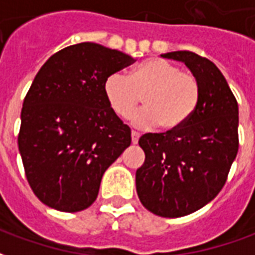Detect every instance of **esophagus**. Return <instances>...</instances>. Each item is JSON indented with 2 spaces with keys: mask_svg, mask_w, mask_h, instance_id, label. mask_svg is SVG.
<instances>
[{
  "mask_svg": "<svg viewBox=\"0 0 255 255\" xmlns=\"http://www.w3.org/2000/svg\"><path fill=\"white\" fill-rule=\"evenodd\" d=\"M139 136H140V135H139V133L136 132V131H132V132H131V140H132V143H133V144L138 143Z\"/></svg>",
  "mask_w": 255,
  "mask_h": 255,
  "instance_id": "obj_1",
  "label": "esophagus"
}]
</instances>
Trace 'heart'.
<instances>
[{"mask_svg":"<svg viewBox=\"0 0 255 255\" xmlns=\"http://www.w3.org/2000/svg\"><path fill=\"white\" fill-rule=\"evenodd\" d=\"M104 93L112 111L127 119L143 95V109L132 116L139 128L175 131L194 115L199 102V83L190 72H182L164 58H149L133 68L128 76L112 73L104 84Z\"/></svg>","mask_w":255,"mask_h":255,"instance_id":"1","label":"heart"}]
</instances>
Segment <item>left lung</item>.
<instances>
[{
	"label": "left lung",
	"mask_w": 255,
	"mask_h": 255,
	"mask_svg": "<svg viewBox=\"0 0 255 255\" xmlns=\"http://www.w3.org/2000/svg\"><path fill=\"white\" fill-rule=\"evenodd\" d=\"M161 57L186 64L199 83V102L180 128L140 136L146 158L135 182L144 208L175 219L208 205L227 182L239 147V109L223 73L210 60L187 50Z\"/></svg>",
	"instance_id": "left-lung-1"
}]
</instances>
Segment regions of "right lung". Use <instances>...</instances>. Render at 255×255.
I'll list each match as a JSON object with an SVG mask.
<instances>
[{
  "label": "right lung",
  "mask_w": 255,
  "mask_h": 255,
  "mask_svg": "<svg viewBox=\"0 0 255 255\" xmlns=\"http://www.w3.org/2000/svg\"><path fill=\"white\" fill-rule=\"evenodd\" d=\"M133 61L83 42L53 54L36 73L17 143L27 180L49 208L73 213L93 205L105 171L131 144V129L112 111L104 84Z\"/></svg>",
  "instance_id": "right-lung-1"
}]
</instances>
